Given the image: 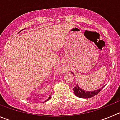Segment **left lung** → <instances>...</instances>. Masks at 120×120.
<instances>
[{
	"instance_id": "left-lung-1",
	"label": "left lung",
	"mask_w": 120,
	"mask_h": 120,
	"mask_svg": "<svg viewBox=\"0 0 120 120\" xmlns=\"http://www.w3.org/2000/svg\"><path fill=\"white\" fill-rule=\"evenodd\" d=\"M103 88H104V86L102 88H100V89H97V90H92V91H85L83 89H80L79 86L77 85L76 86L74 87L73 90L76 97L81 98H90L97 95L103 89Z\"/></svg>"
}]
</instances>
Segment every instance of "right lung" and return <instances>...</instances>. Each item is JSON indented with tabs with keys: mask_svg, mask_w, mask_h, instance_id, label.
<instances>
[{
	"mask_svg": "<svg viewBox=\"0 0 120 120\" xmlns=\"http://www.w3.org/2000/svg\"><path fill=\"white\" fill-rule=\"evenodd\" d=\"M50 98H51V97H49V98H48V99H47V100H46V101H48V100H49V99H50Z\"/></svg>",
	"mask_w": 120,
	"mask_h": 120,
	"instance_id": "right-lung-1",
	"label": "right lung"
}]
</instances>
